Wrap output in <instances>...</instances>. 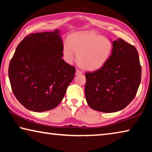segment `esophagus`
<instances>
[{
	"label": "esophagus",
	"instance_id": "obj_1",
	"mask_svg": "<svg viewBox=\"0 0 152 152\" xmlns=\"http://www.w3.org/2000/svg\"><path fill=\"white\" fill-rule=\"evenodd\" d=\"M76 74H77V75H78V74H82V72L81 70H78V69H77L76 71Z\"/></svg>",
	"mask_w": 152,
	"mask_h": 152
}]
</instances>
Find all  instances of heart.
Wrapping results in <instances>:
<instances>
[{"label": "heart", "mask_w": 152, "mask_h": 152, "mask_svg": "<svg viewBox=\"0 0 152 152\" xmlns=\"http://www.w3.org/2000/svg\"><path fill=\"white\" fill-rule=\"evenodd\" d=\"M113 42L109 38L91 31H84L72 35L68 42L63 43L64 60L72 64L77 55V61L86 70L101 68L111 56Z\"/></svg>", "instance_id": "heart-1"}]
</instances>
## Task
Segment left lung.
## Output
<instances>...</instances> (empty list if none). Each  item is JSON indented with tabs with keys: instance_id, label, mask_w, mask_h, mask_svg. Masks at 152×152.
<instances>
[{
	"instance_id": "8db88e82",
	"label": "left lung",
	"mask_w": 152,
	"mask_h": 152,
	"mask_svg": "<svg viewBox=\"0 0 152 152\" xmlns=\"http://www.w3.org/2000/svg\"><path fill=\"white\" fill-rule=\"evenodd\" d=\"M111 56L96 71L86 72V100L97 111L113 113L124 109L137 94L141 66L135 46L122 39L113 42Z\"/></svg>"
}]
</instances>
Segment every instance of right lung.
<instances>
[{
    "instance_id": "obj_1",
    "label": "right lung",
    "mask_w": 152,
    "mask_h": 152,
    "mask_svg": "<svg viewBox=\"0 0 152 152\" xmlns=\"http://www.w3.org/2000/svg\"><path fill=\"white\" fill-rule=\"evenodd\" d=\"M59 31L30 33L18 45L9 67L12 91L20 104L35 112L56 108L76 72L62 58Z\"/></svg>"
}]
</instances>
